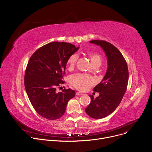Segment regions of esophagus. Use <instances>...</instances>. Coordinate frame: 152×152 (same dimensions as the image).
Masks as SVG:
<instances>
[{
	"mask_svg": "<svg viewBox=\"0 0 152 152\" xmlns=\"http://www.w3.org/2000/svg\"><path fill=\"white\" fill-rule=\"evenodd\" d=\"M82 94H83V93H82L80 92H76V96H80V95H82Z\"/></svg>",
	"mask_w": 152,
	"mask_h": 152,
	"instance_id": "obj_1",
	"label": "esophagus"
}]
</instances>
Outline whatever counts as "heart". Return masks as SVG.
I'll use <instances>...</instances> for the list:
<instances>
[{
	"mask_svg": "<svg viewBox=\"0 0 152 152\" xmlns=\"http://www.w3.org/2000/svg\"><path fill=\"white\" fill-rule=\"evenodd\" d=\"M87 55L94 67H99L100 66L102 62V58L99 53L89 52L87 53ZM77 60V56L75 54L72 55L68 58L66 64L69 70L74 69ZM70 82L73 87L82 91L87 90L95 83L94 79L92 76L84 74H76L72 76Z\"/></svg>",
	"mask_w": 152,
	"mask_h": 152,
	"instance_id": "heart-1",
	"label": "heart"
}]
</instances>
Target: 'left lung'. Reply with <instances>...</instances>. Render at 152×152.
Returning <instances> with one entry per match:
<instances>
[{
  "mask_svg": "<svg viewBox=\"0 0 152 152\" xmlns=\"http://www.w3.org/2000/svg\"><path fill=\"white\" fill-rule=\"evenodd\" d=\"M90 42L100 46L107 58L106 73L93 89L99 93V96L94 99L90 95L91 103L85 110L90 117L100 119L113 113L120 103L127 90L129 72L124 58L116 47L103 40Z\"/></svg>",
  "mask_w": 152,
  "mask_h": 152,
  "instance_id": "1",
  "label": "left lung"
}]
</instances>
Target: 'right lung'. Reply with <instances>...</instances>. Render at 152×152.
I'll return each mask as SVG.
<instances>
[{
    "label": "right lung",
    "mask_w": 152,
    "mask_h": 152,
    "mask_svg": "<svg viewBox=\"0 0 152 152\" xmlns=\"http://www.w3.org/2000/svg\"><path fill=\"white\" fill-rule=\"evenodd\" d=\"M78 48L69 42H52L39 48L30 58L25 74V87L36 112L41 117L53 120L64 114L69 100L75 91L64 88L56 93V88L65 83L68 58Z\"/></svg>",
    "instance_id": "obj_1"
}]
</instances>
